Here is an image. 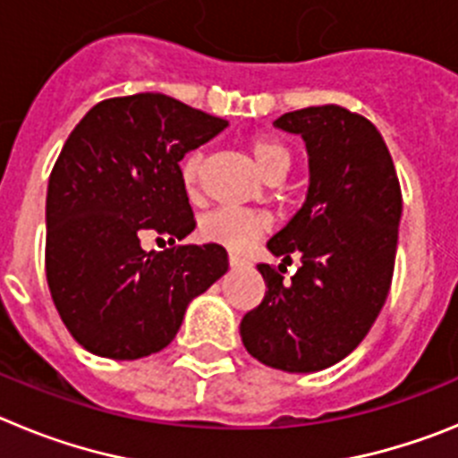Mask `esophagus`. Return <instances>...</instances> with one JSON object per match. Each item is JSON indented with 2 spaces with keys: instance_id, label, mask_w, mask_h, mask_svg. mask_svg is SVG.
Segmentation results:
<instances>
[{
  "instance_id": "obj_1",
  "label": "esophagus",
  "mask_w": 458,
  "mask_h": 458,
  "mask_svg": "<svg viewBox=\"0 0 458 458\" xmlns=\"http://www.w3.org/2000/svg\"><path fill=\"white\" fill-rule=\"evenodd\" d=\"M229 266H232V268H242V266H248V259H242L241 254L232 252L229 254Z\"/></svg>"
}]
</instances>
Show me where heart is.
I'll return each instance as SVG.
<instances>
[{"label":"heart","mask_w":458,"mask_h":458,"mask_svg":"<svg viewBox=\"0 0 458 458\" xmlns=\"http://www.w3.org/2000/svg\"><path fill=\"white\" fill-rule=\"evenodd\" d=\"M248 148L257 160L259 169L266 176L284 174L291 165V153L282 141L273 137H250ZM201 174V153H190L181 165V181L190 194L194 192L199 183ZM270 229V217L261 210L233 208V206H220V208L208 210L199 220V236L201 241L220 245L229 252H245L250 245L259 241Z\"/></svg>","instance_id":"obj_1"}]
</instances>
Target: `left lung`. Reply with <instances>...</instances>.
Instances as JSON below:
<instances>
[{
  "label": "left lung",
  "mask_w": 458,
  "mask_h": 458,
  "mask_svg": "<svg viewBox=\"0 0 458 458\" xmlns=\"http://www.w3.org/2000/svg\"><path fill=\"white\" fill-rule=\"evenodd\" d=\"M275 128L301 135L310 156L305 204L268 241L284 264L301 254V268L284 284L273 266H257L268 289L242 317L241 337L259 362L310 374L358 349L386 305L402 188L376 125L346 107L295 109Z\"/></svg>",
  "instance_id": "8db88e82"
}]
</instances>
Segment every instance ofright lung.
<instances>
[{
    "label": "right lung",
    "instance_id": "add662e5",
    "mask_svg": "<svg viewBox=\"0 0 458 458\" xmlns=\"http://www.w3.org/2000/svg\"><path fill=\"white\" fill-rule=\"evenodd\" d=\"M226 125L165 93H135L93 105L68 135L47 183L46 275L80 346L112 360L157 353L190 301L226 273L220 245H174L194 229L179 163ZM148 231L173 248L147 253Z\"/></svg>",
    "mask_w": 458,
    "mask_h": 458
}]
</instances>
